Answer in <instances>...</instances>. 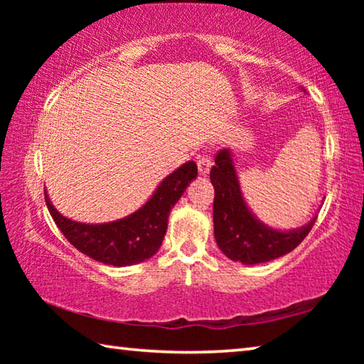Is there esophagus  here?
Segmentation results:
<instances>
[{"label": "esophagus", "instance_id": "obj_1", "mask_svg": "<svg viewBox=\"0 0 364 364\" xmlns=\"http://www.w3.org/2000/svg\"><path fill=\"white\" fill-rule=\"evenodd\" d=\"M212 167V160L208 156H199V160H197V170H199L200 175H207L210 171Z\"/></svg>", "mask_w": 364, "mask_h": 364}]
</instances>
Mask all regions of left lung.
Here are the masks:
<instances>
[{
    "mask_svg": "<svg viewBox=\"0 0 364 364\" xmlns=\"http://www.w3.org/2000/svg\"><path fill=\"white\" fill-rule=\"evenodd\" d=\"M215 188L213 232L220 250L232 262L264 263L292 252L316 218L292 231H278L257 220L245 204L230 149L218 151L210 170Z\"/></svg>",
    "mask_w": 364,
    "mask_h": 364,
    "instance_id": "obj_1",
    "label": "left lung"
}]
</instances>
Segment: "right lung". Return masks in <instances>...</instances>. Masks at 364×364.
<instances>
[{
  "mask_svg": "<svg viewBox=\"0 0 364 364\" xmlns=\"http://www.w3.org/2000/svg\"><path fill=\"white\" fill-rule=\"evenodd\" d=\"M197 176V165L189 160L170 173L154 191L151 199L128 217L101 225H86L60 215L45 193L54 223L73 247L96 262L128 267L151 258L162 245L168 215L189 183Z\"/></svg>",
  "mask_w": 364,
  "mask_h": 364,
  "instance_id": "add662e5",
  "label": "right lung"
}]
</instances>
